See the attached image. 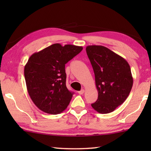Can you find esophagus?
Here are the masks:
<instances>
[{
	"mask_svg": "<svg viewBox=\"0 0 151 151\" xmlns=\"http://www.w3.org/2000/svg\"><path fill=\"white\" fill-rule=\"evenodd\" d=\"M79 94H83L84 93H85V90L84 89H82V90H81L80 91L78 92Z\"/></svg>",
	"mask_w": 151,
	"mask_h": 151,
	"instance_id": "esophagus-1",
	"label": "esophagus"
}]
</instances>
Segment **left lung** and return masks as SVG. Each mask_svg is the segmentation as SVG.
<instances>
[{
  "label": "left lung",
  "instance_id": "8db88e82",
  "mask_svg": "<svg viewBox=\"0 0 151 151\" xmlns=\"http://www.w3.org/2000/svg\"><path fill=\"white\" fill-rule=\"evenodd\" d=\"M86 51L99 94L97 101L91 106L99 113H109L129 95L133 84L131 67L124 58L103 46H87Z\"/></svg>",
  "mask_w": 151,
  "mask_h": 151
}]
</instances>
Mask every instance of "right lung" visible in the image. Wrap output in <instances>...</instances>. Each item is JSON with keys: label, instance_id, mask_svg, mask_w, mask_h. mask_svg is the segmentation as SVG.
Masks as SVG:
<instances>
[{"label": "right lung", "instance_id": "obj_1", "mask_svg": "<svg viewBox=\"0 0 151 151\" xmlns=\"http://www.w3.org/2000/svg\"><path fill=\"white\" fill-rule=\"evenodd\" d=\"M83 48L56 43L30 56L24 66L25 81L30 99L40 111L57 114L67 108L73 93L66 86L65 64Z\"/></svg>", "mask_w": 151, "mask_h": 151}]
</instances>
